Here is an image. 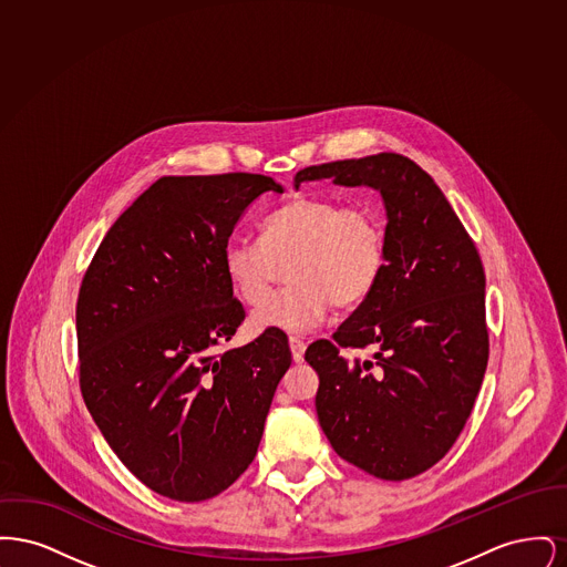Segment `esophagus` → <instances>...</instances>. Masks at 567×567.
<instances>
[{"label":"esophagus","mask_w":567,"mask_h":567,"mask_svg":"<svg viewBox=\"0 0 567 567\" xmlns=\"http://www.w3.org/2000/svg\"><path fill=\"white\" fill-rule=\"evenodd\" d=\"M289 347H291V354H293V361H303V351H306V342L297 336L289 338Z\"/></svg>","instance_id":"1"}]
</instances>
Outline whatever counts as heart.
Here are the masks:
<instances>
[{"mask_svg":"<svg viewBox=\"0 0 567 567\" xmlns=\"http://www.w3.org/2000/svg\"><path fill=\"white\" fill-rule=\"evenodd\" d=\"M280 262L292 285L267 298ZM386 266V234L380 216L363 204L299 195L261 220V240L229 238L223 271L246 303H259L257 331H306L321 323L331 303L352 308L377 289Z\"/></svg>","mask_w":567,"mask_h":567,"instance_id":"heart-1","label":"heart"}]
</instances>
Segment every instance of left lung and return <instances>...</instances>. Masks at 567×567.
Segmentation results:
<instances>
[{
  "mask_svg": "<svg viewBox=\"0 0 567 567\" xmlns=\"http://www.w3.org/2000/svg\"><path fill=\"white\" fill-rule=\"evenodd\" d=\"M374 187L386 208V266L333 340L306 361L319 374L317 414L333 451L382 481L423 474L457 442L488 361L485 268L432 176L398 153L321 163L296 174ZM378 349L349 362L340 348Z\"/></svg>",
  "mask_w": 567,
  "mask_h": 567,
  "instance_id": "1",
  "label": "left lung"
}]
</instances>
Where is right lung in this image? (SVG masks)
I'll use <instances>...</instances> for the list:
<instances>
[{"label":"right lung","instance_id":"obj_1","mask_svg":"<svg viewBox=\"0 0 567 567\" xmlns=\"http://www.w3.org/2000/svg\"><path fill=\"white\" fill-rule=\"evenodd\" d=\"M270 176H163L116 218L76 301L82 400L110 449L148 488L204 502L257 455L291 365L261 333L216 352L244 321L223 246Z\"/></svg>","mask_w":567,"mask_h":567}]
</instances>
